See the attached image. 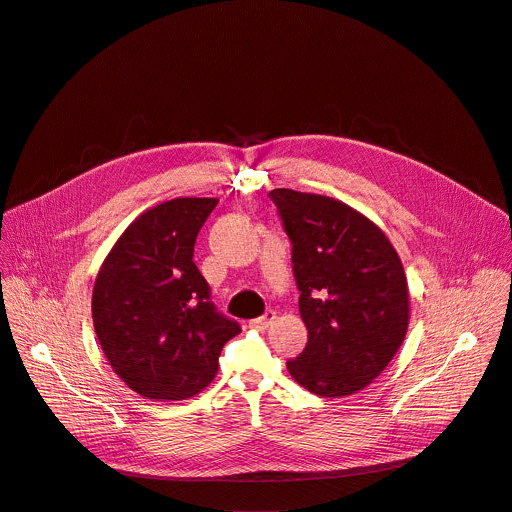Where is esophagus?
<instances>
[{
  "label": "esophagus",
  "instance_id": "esophagus-1",
  "mask_svg": "<svg viewBox=\"0 0 512 512\" xmlns=\"http://www.w3.org/2000/svg\"><path fill=\"white\" fill-rule=\"evenodd\" d=\"M275 321V311H265L261 317L251 319V327L255 329H267Z\"/></svg>",
  "mask_w": 512,
  "mask_h": 512
}]
</instances>
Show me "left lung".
I'll return each instance as SVG.
<instances>
[{"label":"left lung","mask_w":512,"mask_h":512,"mask_svg":"<svg viewBox=\"0 0 512 512\" xmlns=\"http://www.w3.org/2000/svg\"><path fill=\"white\" fill-rule=\"evenodd\" d=\"M291 241L307 346L287 362L315 396H350L376 380L400 350L410 301L388 237L352 207L321 195L273 189Z\"/></svg>","instance_id":"8db88e82"}]
</instances>
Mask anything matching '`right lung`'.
I'll return each instance as SVG.
<instances>
[{
	"label": "right lung",
	"instance_id": "1",
	"mask_svg": "<svg viewBox=\"0 0 512 512\" xmlns=\"http://www.w3.org/2000/svg\"><path fill=\"white\" fill-rule=\"evenodd\" d=\"M217 199H173L140 215L106 257L92 293L98 342L120 380L150 400L205 390L241 325L217 311L193 261Z\"/></svg>",
	"mask_w": 512,
	"mask_h": 512
}]
</instances>
